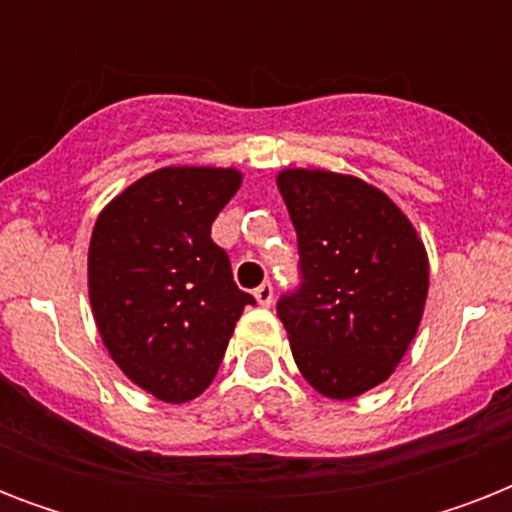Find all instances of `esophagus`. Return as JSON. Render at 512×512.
<instances>
[{"label": "esophagus", "instance_id": "1", "mask_svg": "<svg viewBox=\"0 0 512 512\" xmlns=\"http://www.w3.org/2000/svg\"><path fill=\"white\" fill-rule=\"evenodd\" d=\"M255 300L260 305H263V308H271V303H273V287H271V281H265V284H260V287L255 289Z\"/></svg>", "mask_w": 512, "mask_h": 512}]
</instances>
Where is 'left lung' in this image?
I'll return each mask as SVG.
<instances>
[{"label": "left lung", "instance_id": "1", "mask_svg": "<svg viewBox=\"0 0 512 512\" xmlns=\"http://www.w3.org/2000/svg\"><path fill=\"white\" fill-rule=\"evenodd\" d=\"M303 284L276 305L292 356L321 396L356 398L393 374L428 297V252L388 193L361 177L281 170Z\"/></svg>", "mask_w": 512, "mask_h": 512}]
</instances>
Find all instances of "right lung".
Masks as SVG:
<instances>
[{"label": "right lung", "mask_w": 512, "mask_h": 512, "mask_svg": "<svg viewBox=\"0 0 512 512\" xmlns=\"http://www.w3.org/2000/svg\"><path fill=\"white\" fill-rule=\"evenodd\" d=\"M233 167H162L127 185L95 220L87 287L108 356L167 404L215 380L244 305L209 231L239 191Z\"/></svg>", "instance_id": "right-lung-1"}]
</instances>
